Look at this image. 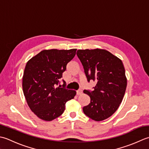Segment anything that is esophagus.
I'll use <instances>...</instances> for the list:
<instances>
[{
  "mask_svg": "<svg viewBox=\"0 0 149 149\" xmlns=\"http://www.w3.org/2000/svg\"><path fill=\"white\" fill-rule=\"evenodd\" d=\"M81 93H82V91H81V89L78 90L77 91V95H80Z\"/></svg>",
  "mask_w": 149,
  "mask_h": 149,
  "instance_id": "1",
  "label": "esophagus"
}]
</instances>
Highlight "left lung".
<instances>
[{
    "mask_svg": "<svg viewBox=\"0 0 149 149\" xmlns=\"http://www.w3.org/2000/svg\"><path fill=\"white\" fill-rule=\"evenodd\" d=\"M88 82L96 81L93 91L84 90L90 104L83 107L87 116L96 121L113 115L122 102L127 87L125 68L121 60L104 49L78 50Z\"/></svg>",
    "mask_w": 149,
    "mask_h": 149,
    "instance_id": "left-lung-1",
    "label": "left lung"
}]
</instances>
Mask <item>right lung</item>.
Instances as JSON below:
<instances>
[{"instance_id":"add662e5","label":"right lung","mask_w":149,"mask_h":149,"mask_svg":"<svg viewBox=\"0 0 149 149\" xmlns=\"http://www.w3.org/2000/svg\"><path fill=\"white\" fill-rule=\"evenodd\" d=\"M77 49L44 50L27 62L22 78L24 96L31 110L40 119L51 121L62 115L65 103L76 95L74 91L58 86L68 63Z\"/></svg>"}]
</instances>
